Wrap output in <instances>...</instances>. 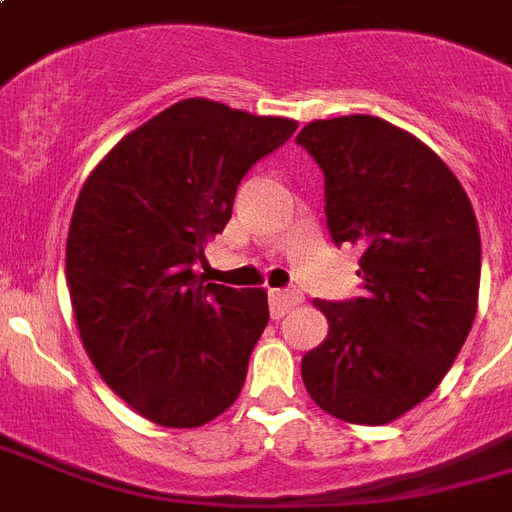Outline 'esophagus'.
<instances>
[{"label":"esophagus","instance_id":"esophagus-1","mask_svg":"<svg viewBox=\"0 0 512 512\" xmlns=\"http://www.w3.org/2000/svg\"><path fill=\"white\" fill-rule=\"evenodd\" d=\"M268 303H271L273 319H281V316H287L292 308H297V305L303 303V295H300V292H295V289H271Z\"/></svg>","mask_w":512,"mask_h":512}]
</instances>
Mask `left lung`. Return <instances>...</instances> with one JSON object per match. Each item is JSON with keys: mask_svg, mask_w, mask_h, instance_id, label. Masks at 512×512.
Instances as JSON below:
<instances>
[{"mask_svg": "<svg viewBox=\"0 0 512 512\" xmlns=\"http://www.w3.org/2000/svg\"><path fill=\"white\" fill-rule=\"evenodd\" d=\"M297 143L324 172L329 236L361 247L364 297L316 300L329 335L303 382L337 420L385 425L444 380L476 319L481 236L454 172L377 116L305 124Z\"/></svg>", "mask_w": 512, "mask_h": 512, "instance_id": "left-lung-1", "label": "left lung"}]
</instances>
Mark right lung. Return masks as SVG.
I'll return each instance as SVG.
<instances>
[{
	"label": "right lung",
	"instance_id": "1",
	"mask_svg": "<svg viewBox=\"0 0 512 512\" xmlns=\"http://www.w3.org/2000/svg\"><path fill=\"white\" fill-rule=\"evenodd\" d=\"M295 130L180 100L119 140L76 199L66 279L84 350L156 425L199 428L239 398L268 295L204 284L193 265L231 220L241 177Z\"/></svg>",
	"mask_w": 512,
	"mask_h": 512
}]
</instances>
